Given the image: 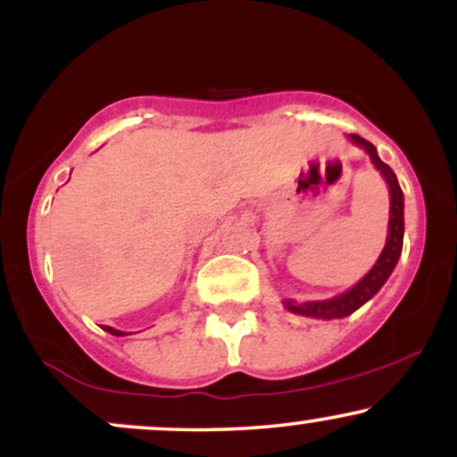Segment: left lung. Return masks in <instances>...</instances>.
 <instances>
[{"label":"left lung","mask_w":457,"mask_h":457,"mask_svg":"<svg viewBox=\"0 0 457 457\" xmlns=\"http://www.w3.org/2000/svg\"><path fill=\"white\" fill-rule=\"evenodd\" d=\"M350 141L356 145H361L367 154H370L371 162H374L376 170L385 176L386 185H389L391 193V212H389V236H386V245L382 249L380 258L376 260V264L371 266V270L356 283L354 287H350L344 295L328 298V301H309V303H296L286 298L283 305H286L287 312L298 313V316L307 318H320V320H335V318H345L350 313L356 312L361 305H365L376 292L385 286V281L389 279V275L395 269L397 260L402 255V245H403V193L400 188V182H397L395 174L386 162L380 161L378 152H376L374 144L359 137V135H350Z\"/></svg>","instance_id":"1"}]
</instances>
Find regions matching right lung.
<instances>
[{"label": "right lung", "mask_w": 457, "mask_h": 457, "mask_svg": "<svg viewBox=\"0 0 457 457\" xmlns=\"http://www.w3.org/2000/svg\"><path fill=\"white\" fill-rule=\"evenodd\" d=\"M104 330H107V333L115 335V337H122V335H127V333H122V330H118V328H112V327H104Z\"/></svg>", "instance_id": "1"}]
</instances>
